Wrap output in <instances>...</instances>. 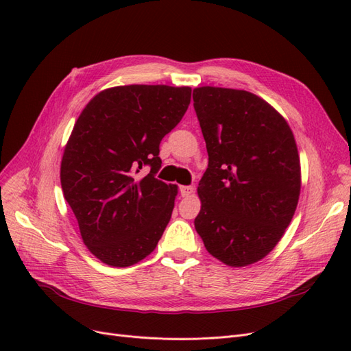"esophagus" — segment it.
Wrapping results in <instances>:
<instances>
[{"label": "esophagus", "instance_id": "34e87169", "mask_svg": "<svg viewBox=\"0 0 351 351\" xmlns=\"http://www.w3.org/2000/svg\"><path fill=\"white\" fill-rule=\"evenodd\" d=\"M180 193H182L183 197L192 196L195 193V187L193 186H182V187H180Z\"/></svg>", "mask_w": 351, "mask_h": 351}]
</instances>
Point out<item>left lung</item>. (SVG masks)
Segmentation results:
<instances>
[{
  "label": "left lung",
  "instance_id": "1",
  "mask_svg": "<svg viewBox=\"0 0 351 351\" xmlns=\"http://www.w3.org/2000/svg\"><path fill=\"white\" fill-rule=\"evenodd\" d=\"M209 156L195 228L228 267L256 263L277 246L299 204L300 156L284 117L241 89H193Z\"/></svg>",
  "mask_w": 351,
  "mask_h": 351
}]
</instances>
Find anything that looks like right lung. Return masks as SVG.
Segmentation results:
<instances>
[{
	"mask_svg": "<svg viewBox=\"0 0 351 351\" xmlns=\"http://www.w3.org/2000/svg\"><path fill=\"white\" fill-rule=\"evenodd\" d=\"M190 97L189 86L108 88L73 127L61 159L62 193L84 246L110 267L141 262L162 237L178 187L155 178L159 143L183 119ZM145 165L152 171L137 176Z\"/></svg>",
	"mask_w": 351,
	"mask_h": 351,
	"instance_id": "obj_1",
	"label": "right lung"
}]
</instances>
